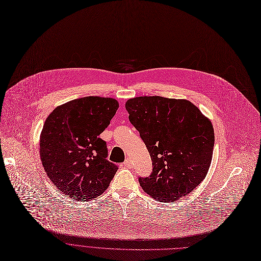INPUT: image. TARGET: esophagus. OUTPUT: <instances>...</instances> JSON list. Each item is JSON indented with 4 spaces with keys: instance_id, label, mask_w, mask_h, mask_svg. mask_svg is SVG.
<instances>
[{
    "instance_id": "34e87169",
    "label": "esophagus",
    "mask_w": 261,
    "mask_h": 261,
    "mask_svg": "<svg viewBox=\"0 0 261 261\" xmlns=\"http://www.w3.org/2000/svg\"><path fill=\"white\" fill-rule=\"evenodd\" d=\"M123 165H124L125 168H132V162H131L130 159H126V160L124 161Z\"/></svg>"
}]
</instances>
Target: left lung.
<instances>
[{
  "mask_svg": "<svg viewBox=\"0 0 261 261\" xmlns=\"http://www.w3.org/2000/svg\"><path fill=\"white\" fill-rule=\"evenodd\" d=\"M129 121L150 153L153 170L138 177L154 199L173 202L192 193L206 177L215 146L208 118L192 102L138 97L126 103Z\"/></svg>",
  "mask_w": 261,
  "mask_h": 261,
  "instance_id": "1",
  "label": "left lung"
}]
</instances>
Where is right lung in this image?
Listing matches in <instances>:
<instances>
[{
	"mask_svg": "<svg viewBox=\"0 0 261 261\" xmlns=\"http://www.w3.org/2000/svg\"><path fill=\"white\" fill-rule=\"evenodd\" d=\"M117 108L114 99L85 97L55 108L46 117L40 159L46 175L66 197L89 201L109 186L118 168L106 159V141L99 135Z\"/></svg>",
	"mask_w": 261,
	"mask_h": 261,
	"instance_id": "add662e5",
	"label": "right lung"
}]
</instances>
